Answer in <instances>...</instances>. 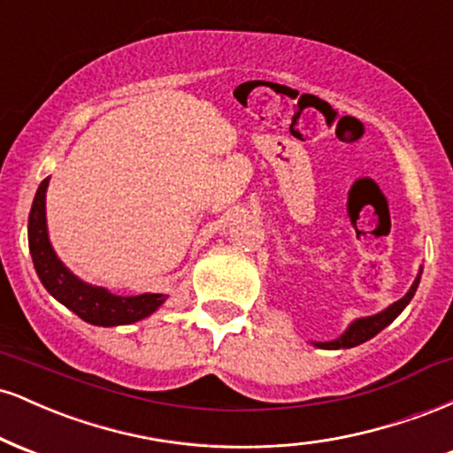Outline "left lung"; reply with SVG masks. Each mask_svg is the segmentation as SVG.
<instances>
[{"instance_id": "1", "label": "left lung", "mask_w": 453, "mask_h": 453, "mask_svg": "<svg viewBox=\"0 0 453 453\" xmlns=\"http://www.w3.org/2000/svg\"><path fill=\"white\" fill-rule=\"evenodd\" d=\"M418 285H419V277L415 279V283L411 285L409 292L404 294L403 298L398 300V303H394L392 306H388V309L381 311V313H379V315L362 317V319H356L349 327H347V332L341 336V339L330 341V342H315V345L321 347V349H349V347L362 345V342L371 341L372 336L379 334V332H381L383 327H388L394 319H396L400 313H403L404 306H407L411 303V298H413V296H415V289H418Z\"/></svg>"}]
</instances>
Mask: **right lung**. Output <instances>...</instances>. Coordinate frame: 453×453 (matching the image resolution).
Segmentation results:
<instances>
[{"label":"right lung","instance_id":"add662e5","mask_svg":"<svg viewBox=\"0 0 453 453\" xmlns=\"http://www.w3.org/2000/svg\"><path fill=\"white\" fill-rule=\"evenodd\" d=\"M46 187H49V179H44L35 191L27 227L31 257H34L35 273L42 280L46 292L93 326L134 324L157 311L168 298L165 294L114 296L104 288L82 283L59 262L49 242V234H46Z\"/></svg>","mask_w":453,"mask_h":453}]
</instances>
